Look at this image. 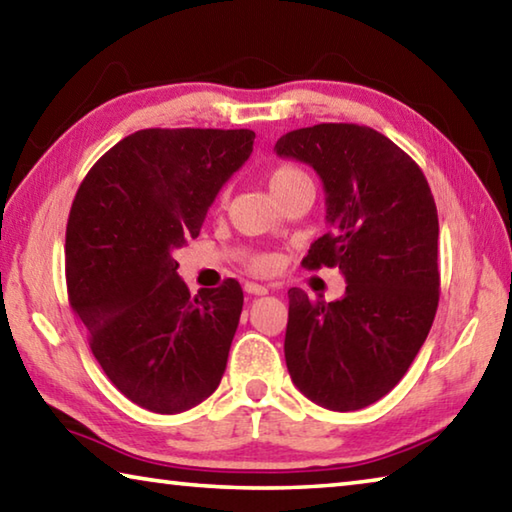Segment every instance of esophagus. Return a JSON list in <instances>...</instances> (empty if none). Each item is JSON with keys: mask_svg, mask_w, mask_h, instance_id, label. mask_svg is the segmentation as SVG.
<instances>
[{"mask_svg": "<svg viewBox=\"0 0 512 512\" xmlns=\"http://www.w3.org/2000/svg\"><path fill=\"white\" fill-rule=\"evenodd\" d=\"M244 289H246V293H253V296H264V293H268V287H264V284H257V282H246Z\"/></svg>", "mask_w": 512, "mask_h": 512, "instance_id": "obj_1", "label": "esophagus"}]
</instances>
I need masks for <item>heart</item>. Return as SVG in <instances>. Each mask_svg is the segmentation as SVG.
Returning <instances> with one entry per match:
<instances>
[{
  "mask_svg": "<svg viewBox=\"0 0 512 512\" xmlns=\"http://www.w3.org/2000/svg\"><path fill=\"white\" fill-rule=\"evenodd\" d=\"M298 183H311V178L300 167H293V164H282V167H277L271 173V178H268V187H271L273 196L284 194L287 189H291ZM255 268L257 271H268V268H273V259L259 257V259H255Z\"/></svg>",
  "mask_w": 512,
  "mask_h": 512,
  "instance_id": "b5f03b06",
  "label": "heart"
}]
</instances>
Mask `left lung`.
I'll list each match as a JSON object with an SVG mask.
<instances>
[{"label":"left lung","instance_id":"1","mask_svg":"<svg viewBox=\"0 0 512 512\" xmlns=\"http://www.w3.org/2000/svg\"><path fill=\"white\" fill-rule=\"evenodd\" d=\"M275 153L323 180L329 232L302 264L339 266L348 282L334 302L289 289V375L311 402L357 411L393 391L436 316V203L418 164L368 126L298 128L277 140Z\"/></svg>","mask_w":512,"mask_h":512}]
</instances>
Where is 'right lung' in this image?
Instances as JSON below:
<instances>
[{"label": "right lung", "instance_id": "right-lung-1", "mask_svg": "<svg viewBox=\"0 0 512 512\" xmlns=\"http://www.w3.org/2000/svg\"><path fill=\"white\" fill-rule=\"evenodd\" d=\"M253 142L248 128H146L101 155L74 196L69 305L103 372L142 409L183 413L221 384L244 291L225 280L192 296L173 250L198 237Z\"/></svg>", "mask_w": 512, "mask_h": 512}]
</instances>
